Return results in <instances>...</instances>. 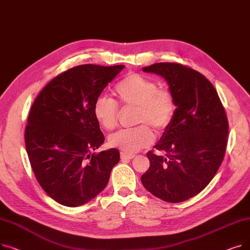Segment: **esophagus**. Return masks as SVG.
<instances>
[{
  "instance_id": "1",
  "label": "esophagus",
  "mask_w": 250,
  "mask_h": 250,
  "mask_svg": "<svg viewBox=\"0 0 250 250\" xmlns=\"http://www.w3.org/2000/svg\"><path fill=\"white\" fill-rule=\"evenodd\" d=\"M135 157V155H130V154H125L121 153V158L122 160H132Z\"/></svg>"
}]
</instances>
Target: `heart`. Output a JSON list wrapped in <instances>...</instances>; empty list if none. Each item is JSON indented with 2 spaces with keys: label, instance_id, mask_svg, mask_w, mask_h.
<instances>
[{
  "label": "heart",
  "instance_id": "heart-1",
  "mask_svg": "<svg viewBox=\"0 0 250 250\" xmlns=\"http://www.w3.org/2000/svg\"><path fill=\"white\" fill-rule=\"evenodd\" d=\"M113 94L122 106L137 108L136 124L141 125L135 128L120 130L108 138V145L124 153H136L151 145L155 135L148 125L157 132H162L172 120V94L166 89H158L157 83L145 76L127 75L115 86ZM93 114L98 125L105 130L115 128L118 108L112 99L99 97L94 103Z\"/></svg>",
  "mask_w": 250,
  "mask_h": 250
}]
</instances>
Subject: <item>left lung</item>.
<instances>
[{
    "label": "left lung",
    "mask_w": 250,
    "mask_h": 250,
    "mask_svg": "<svg viewBox=\"0 0 250 250\" xmlns=\"http://www.w3.org/2000/svg\"><path fill=\"white\" fill-rule=\"evenodd\" d=\"M165 79L176 106L172 120L147 153L150 167L141 177L145 188L168 203L200 193L224 159L228 121L215 87L201 73L180 63L157 62L143 68Z\"/></svg>",
    "instance_id": "1"
}]
</instances>
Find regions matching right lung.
<instances>
[{
  "label": "right lung",
  "instance_id": "1",
  "mask_svg": "<svg viewBox=\"0 0 250 250\" xmlns=\"http://www.w3.org/2000/svg\"><path fill=\"white\" fill-rule=\"evenodd\" d=\"M124 68L78 65L52 79L32 104L26 152L39 185L61 205L79 207L94 199L120 161L113 148L91 152L104 143L94 103Z\"/></svg>",
  "mask_w": 250,
  "mask_h": 250
}]
</instances>
